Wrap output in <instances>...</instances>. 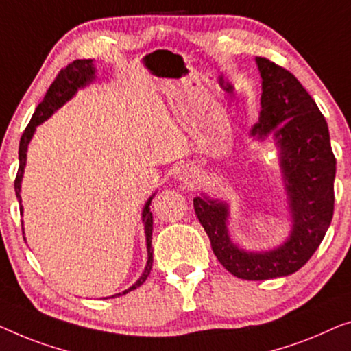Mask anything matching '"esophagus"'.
Segmentation results:
<instances>
[{
  "label": "esophagus",
  "mask_w": 351,
  "mask_h": 351,
  "mask_svg": "<svg viewBox=\"0 0 351 351\" xmlns=\"http://www.w3.org/2000/svg\"><path fill=\"white\" fill-rule=\"evenodd\" d=\"M175 178L176 180H180L181 182H191L192 180H194V170L187 165H181L176 169Z\"/></svg>",
  "instance_id": "34e87169"
}]
</instances>
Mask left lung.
Listing matches in <instances>:
<instances>
[{
	"label": "left lung",
	"instance_id": "left-lung-1",
	"mask_svg": "<svg viewBox=\"0 0 351 351\" xmlns=\"http://www.w3.org/2000/svg\"><path fill=\"white\" fill-rule=\"evenodd\" d=\"M256 65L263 93L259 119L250 136L275 141L291 221L288 239L274 250L246 251L230 239L229 204L206 194L194 199L195 215L215 256L241 280L298 272L322 243L334 213L335 157L324 116L288 70L263 57H256Z\"/></svg>",
	"mask_w": 351,
	"mask_h": 351
}]
</instances>
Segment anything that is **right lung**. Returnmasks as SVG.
<instances>
[{"mask_svg": "<svg viewBox=\"0 0 351 351\" xmlns=\"http://www.w3.org/2000/svg\"><path fill=\"white\" fill-rule=\"evenodd\" d=\"M95 81V66H93V60L90 58H84V60H75L70 63L66 68L58 73V76L56 77V81L51 84L49 90L44 97V100L39 103L36 111L29 121V124L27 125L25 132L21 138V145H19V171L16 176V182H14V189H16V195L19 204H22V197H21V189H22V178H23V171H25V165H27V151H28V145L32 141V138L36 132V127L39 124H43L44 121H47L53 112H56L58 108H62L66 101H70L73 97L76 95V92L79 88H84L88 84H92ZM156 194H152L149 199L146 200L145 206H143V213H141V221L145 224V235H146V250H147V263L146 267L143 270V274L140 278H138L135 283H133L130 288L122 291V293H117L111 298H116V295H124L130 291L136 289L138 286H141L145 283L147 275H149L151 269H152V213H151V200L154 199ZM21 213L23 215V206H21ZM23 230V226H22ZM25 234V232H23ZM25 239V237H23ZM108 299V298H106Z\"/></svg>", "mask_w": 351, "mask_h": 351, "instance_id": "right-lung-1", "label": "right lung"}]
</instances>
